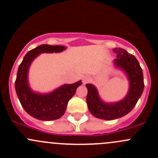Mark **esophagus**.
I'll return each instance as SVG.
<instances>
[{
	"label": "esophagus",
	"mask_w": 158,
	"mask_h": 158,
	"mask_svg": "<svg viewBox=\"0 0 158 158\" xmlns=\"http://www.w3.org/2000/svg\"><path fill=\"white\" fill-rule=\"evenodd\" d=\"M91 79L89 76H84L83 78H82V82H83L84 84H86L88 83L89 82H90Z\"/></svg>",
	"instance_id": "34e87169"
}]
</instances>
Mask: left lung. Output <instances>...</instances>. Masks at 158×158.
Instances as JSON below:
<instances>
[{"label": "left lung", "instance_id": "left-lung-1", "mask_svg": "<svg viewBox=\"0 0 158 158\" xmlns=\"http://www.w3.org/2000/svg\"><path fill=\"white\" fill-rule=\"evenodd\" d=\"M113 51L117 53L114 60L116 66L125 70L130 81V89L125 99L114 104H106L100 99L94 85H85L88 89L86 101L89 111L95 117L105 120L119 118L130 112L138 102L144 87L142 69L135 56L121 48H115Z\"/></svg>", "mask_w": 158, "mask_h": 158}]
</instances>
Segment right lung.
Listing matches in <instances>:
<instances>
[{"label":"right lung","instance_id":"right-lung-1","mask_svg":"<svg viewBox=\"0 0 158 158\" xmlns=\"http://www.w3.org/2000/svg\"><path fill=\"white\" fill-rule=\"evenodd\" d=\"M63 46H38L25 55L19 66L15 81V89L23 109L32 117L43 121L56 120L64 114L69 99L75 95L76 89L81 85L79 81L73 84L63 85L47 95H40L30 90L27 82L29 66L35 57L42 52H61Z\"/></svg>","mask_w":158,"mask_h":158}]
</instances>
